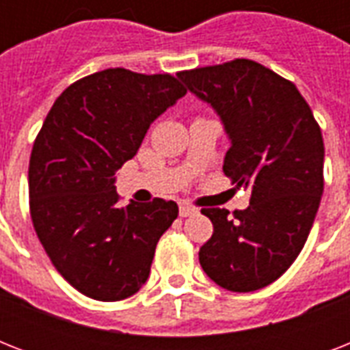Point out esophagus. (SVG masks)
I'll use <instances>...</instances> for the list:
<instances>
[{"label":"esophagus","mask_w":350,"mask_h":350,"mask_svg":"<svg viewBox=\"0 0 350 350\" xmlns=\"http://www.w3.org/2000/svg\"><path fill=\"white\" fill-rule=\"evenodd\" d=\"M198 208L196 207H191V205H180V216L181 218H187V216H192V214H196Z\"/></svg>","instance_id":"esophagus-1"}]
</instances>
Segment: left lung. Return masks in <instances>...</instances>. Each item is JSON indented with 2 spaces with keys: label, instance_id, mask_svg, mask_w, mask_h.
<instances>
[{
  "label": "left lung",
  "instance_id": "8db88e82",
  "mask_svg": "<svg viewBox=\"0 0 350 350\" xmlns=\"http://www.w3.org/2000/svg\"><path fill=\"white\" fill-rule=\"evenodd\" d=\"M232 139L224 172L250 185L245 211L205 207L214 232L200 249L219 287L250 293L276 282L304 249L323 194V136L296 85L252 59L181 70Z\"/></svg>",
  "mask_w": 350,
  "mask_h": 350
}]
</instances>
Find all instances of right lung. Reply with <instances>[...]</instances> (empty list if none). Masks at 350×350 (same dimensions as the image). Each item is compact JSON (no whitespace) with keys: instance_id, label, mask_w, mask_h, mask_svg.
<instances>
[{"instance_id":"obj_1","label":"right lung","mask_w":350,"mask_h":350,"mask_svg":"<svg viewBox=\"0 0 350 350\" xmlns=\"http://www.w3.org/2000/svg\"><path fill=\"white\" fill-rule=\"evenodd\" d=\"M187 89L172 74L107 68L63 90L34 139L29 205L56 271L85 296L118 301L147 282L159 238L178 218L161 198L120 207L114 172Z\"/></svg>"}]
</instances>
